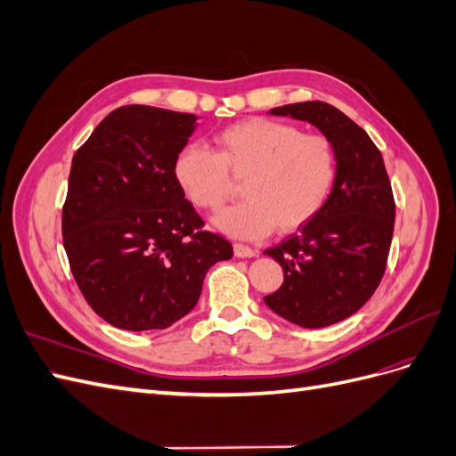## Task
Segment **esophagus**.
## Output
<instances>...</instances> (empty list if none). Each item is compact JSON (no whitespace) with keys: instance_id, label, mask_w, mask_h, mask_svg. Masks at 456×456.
Instances as JSON below:
<instances>
[{"instance_id":"1","label":"esophagus","mask_w":456,"mask_h":456,"mask_svg":"<svg viewBox=\"0 0 456 456\" xmlns=\"http://www.w3.org/2000/svg\"><path fill=\"white\" fill-rule=\"evenodd\" d=\"M233 255L240 256V258H251L256 255L255 249H251L249 245H243V243H233Z\"/></svg>"}]
</instances>
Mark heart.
Returning a JSON list of instances; mask_svg holds the SVG:
<instances>
[{
    "mask_svg": "<svg viewBox=\"0 0 456 456\" xmlns=\"http://www.w3.org/2000/svg\"><path fill=\"white\" fill-rule=\"evenodd\" d=\"M218 151L188 144L176 154L175 176L201 211L216 213L241 186V203L216 218L233 238L255 240L295 232L323 211L338 178V154L325 134L305 133L293 123L249 118L216 134Z\"/></svg>",
    "mask_w": 456,
    "mask_h": 456,
    "instance_id": "b5f03b06",
    "label": "heart"
}]
</instances>
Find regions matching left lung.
<instances>
[{
	"instance_id": "left-lung-1",
	"label": "left lung",
	"mask_w": 456,
	"mask_h": 456,
	"mask_svg": "<svg viewBox=\"0 0 456 456\" xmlns=\"http://www.w3.org/2000/svg\"><path fill=\"white\" fill-rule=\"evenodd\" d=\"M270 114L310 121L337 146L338 178L323 211L265 251L283 268L266 306L300 327H327L360 310L382 280L394 236L392 184L380 150L338 108L308 101Z\"/></svg>"
}]
</instances>
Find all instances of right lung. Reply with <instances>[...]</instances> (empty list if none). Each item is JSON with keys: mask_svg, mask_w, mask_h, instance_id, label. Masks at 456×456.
<instances>
[{"mask_svg": "<svg viewBox=\"0 0 456 456\" xmlns=\"http://www.w3.org/2000/svg\"><path fill=\"white\" fill-rule=\"evenodd\" d=\"M194 121L121 106L74 154L62 243L87 305L118 329H167L196 306L207 270L233 255L176 183L175 159Z\"/></svg>", "mask_w": 456, "mask_h": 456, "instance_id": "1", "label": "right lung"}]
</instances>
